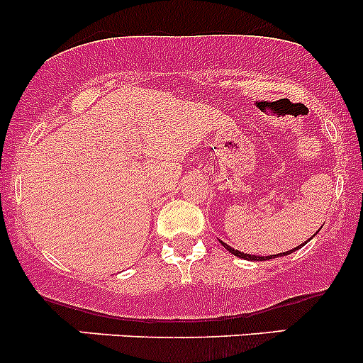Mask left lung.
Instances as JSON below:
<instances>
[{"mask_svg": "<svg viewBox=\"0 0 363 363\" xmlns=\"http://www.w3.org/2000/svg\"><path fill=\"white\" fill-rule=\"evenodd\" d=\"M303 244H306V242H303ZM303 244H302V246H303ZM223 246H225L226 250L232 252V255L239 256V258H244V259H255V262H262V259H270V258H272V256H252V255H244V252H240V251L233 250V247L226 246L225 242H223ZM302 246H300V247H302ZM296 250H298V247H296ZM291 251H295V250H291ZM284 255H290V251H288V252H281V255H274V258H277V256H284Z\"/></svg>", "mask_w": 363, "mask_h": 363, "instance_id": "1", "label": "left lung"}]
</instances>
